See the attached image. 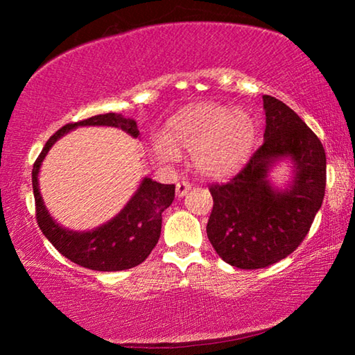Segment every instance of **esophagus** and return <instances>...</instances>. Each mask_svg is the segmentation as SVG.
<instances>
[{"mask_svg":"<svg viewBox=\"0 0 355 355\" xmlns=\"http://www.w3.org/2000/svg\"><path fill=\"white\" fill-rule=\"evenodd\" d=\"M191 189V184L188 182H178L175 184V192H177V197H183L186 196V192Z\"/></svg>","mask_w":355,"mask_h":355,"instance_id":"obj_1","label":"esophagus"}]
</instances>
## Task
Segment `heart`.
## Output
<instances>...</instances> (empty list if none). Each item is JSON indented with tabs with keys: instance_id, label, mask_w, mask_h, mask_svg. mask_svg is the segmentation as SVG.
Listing matches in <instances>:
<instances>
[{
	"instance_id": "obj_1",
	"label": "heart",
	"mask_w": 355,
	"mask_h": 355,
	"mask_svg": "<svg viewBox=\"0 0 355 355\" xmlns=\"http://www.w3.org/2000/svg\"><path fill=\"white\" fill-rule=\"evenodd\" d=\"M257 122L243 107L203 101L184 107L167 122V136L152 139L155 156L164 163L192 153L196 171L208 178H227L241 169L257 142Z\"/></svg>"
}]
</instances>
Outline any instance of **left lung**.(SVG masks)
Returning <instances> with one entry per match:
<instances>
[{
    "label": "left lung",
    "instance_id": "obj_1",
    "mask_svg": "<svg viewBox=\"0 0 355 355\" xmlns=\"http://www.w3.org/2000/svg\"><path fill=\"white\" fill-rule=\"evenodd\" d=\"M263 146L225 184H213L207 235L225 263L260 269L280 261L307 236L326 191V152L321 141L284 101L263 95ZM290 160L292 180L277 189L273 167Z\"/></svg>",
    "mask_w": 355,
    "mask_h": 355
}]
</instances>
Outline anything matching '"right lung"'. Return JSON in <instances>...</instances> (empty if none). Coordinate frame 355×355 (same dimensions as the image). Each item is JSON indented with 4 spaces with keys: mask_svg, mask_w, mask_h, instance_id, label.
Here are the masks:
<instances>
[{
    "mask_svg": "<svg viewBox=\"0 0 355 355\" xmlns=\"http://www.w3.org/2000/svg\"><path fill=\"white\" fill-rule=\"evenodd\" d=\"M78 127H112L137 137L139 130L135 119L122 114L107 112L69 123L58 130L46 141L33 167V191L35 218L48 241L70 261L94 271H125L141 264L150 255L161 235V214L171 207L175 197V186L161 184L144 177L139 186L120 211L105 224L92 230H70L48 211L39 188V172L45 156L56 141Z\"/></svg>",
    "mask_w": 355,
    "mask_h": 355,
    "instance_id": "1",
    "label": "right lung"
}]
</instances>
